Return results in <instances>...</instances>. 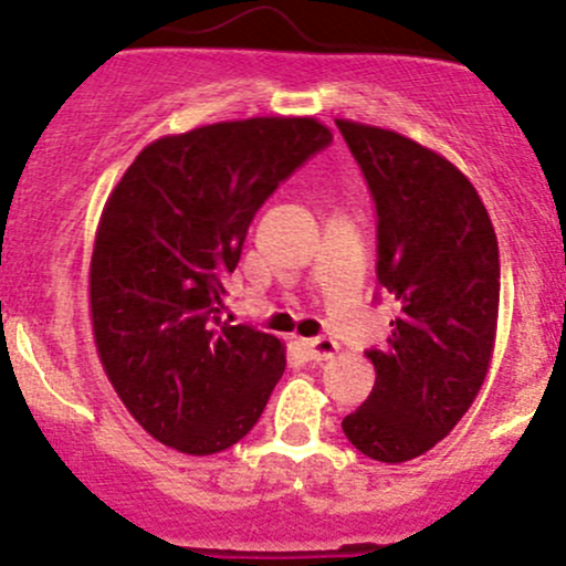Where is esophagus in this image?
Instances as JSON below:
<instances>
[{"instance_id": "obj_1", "label": "esophagus", "mask_w": 566, "mask_h": 566, "mask_svg": "<svg viewBox=\"0 0 566 566\" xmlns=\"http://www.w3.org/2000/svg\"><path fill=\"white\" fill-rule=\"evenodd\" d=\"M302 346H305L307 357L316 359V363L335 357L337 354V343L332 340V337H311V340H302Z\"/></svg>"}]
</instances>
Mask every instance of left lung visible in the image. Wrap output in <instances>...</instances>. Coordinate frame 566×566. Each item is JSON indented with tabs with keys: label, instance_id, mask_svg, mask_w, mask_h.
Returning <instances> with one entry per match:
<instances>
[{
	"label": "left lung",
	"instance_id": "8db88e82",
	"mask_svg": "<svg viewBox=\"0 0 566 566\" xmlns=\"http://www.w3.org/2000/svg\"><path fill=\"white\" fill-rule=\"evenodd\" d=\"M376 203V275L400 316L365 357L376 384L343 433L363 455L403 463L439 444L474 403L499 322V242L474 185L395 130L335 119Z\"/></svg>",
	"mask_w": 566,
	"mask_h": 566
}]
</instances>
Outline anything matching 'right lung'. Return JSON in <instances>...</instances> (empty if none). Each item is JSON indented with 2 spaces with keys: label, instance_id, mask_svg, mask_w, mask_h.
<instances>
[{
  "label": "right lung",
  "instance_id": "right-lung-1",
  "mask_svg": "<svg viewBox=\"0 0 566 566\" xmlns=\"http://www.w3.org/2000/svg\"><path fill=\"white\" fill-rule=\"evenodd\" d=\"M332 144L311 116H255L157 138L108 196L90 266L103 370L160 444L214 455L244 439L285 370L275 335L223 324L255 212Z\"/></svg>",
  "mask_w": 566,
  "mask_h": 566
}]
</instances>
